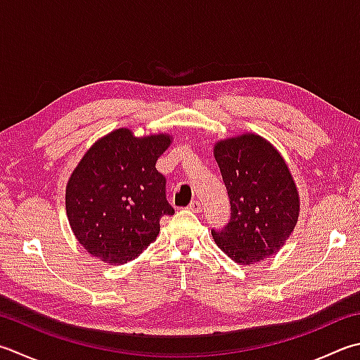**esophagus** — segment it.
Segmentation results:
<instances>
[{
  "label": "esophagus",
  "instance_id": "34e87169",
  "mask_svg": "<svg viewBox=\"0 0 360 360\" xmlns=\"http://www.w3.org/2000/svg\"><path fill=\"white\" fill-rule=\"evenodd\" d=\"M188 210H191L193 213H200V210H202V203H200L199 200H193V202L189 203V205H188Z\"/></svg>",
  "mask_w": 360,
  "mask_h": 360
}]
</instances>
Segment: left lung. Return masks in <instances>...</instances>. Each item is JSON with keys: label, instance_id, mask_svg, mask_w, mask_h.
<instances>
[{"label": "left lung", "instance_id": "8db88e82", "mask_svg": "<svg viewBox=\"0 0 360 360\" xmlns=\"http://www.w3.org/2000/svg\"><path fill=\"white\" fill-rule=\"evenodd\" d=\"M214 158L232 212L226 227L212 230L214 243L240 264L274 255L300 216V194L285 160L254 133L216 142Z\"/></svg>", "mask_w": 360, "mask_h": 360}]
</instances>
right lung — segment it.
<instances>
[{
  "label": "right lung",
  "mask_w": 360,
  "mask_h": 360,
  "mask_svg": "<svg viewBox=\"0 0 360 360\" xmlns=\"http://www.w3.org/2000/svg\"><path fill=\"white\" fill-rule=\"evenodd\" d=\"M171 142V134L136 138L117 128L81 158L67 181L65 212L91 255L122 264L157 240L160 219L174 213L165 175L155 167Z\"/></svg>",
  "instance_id": "obj_1"
}]
</instances>
